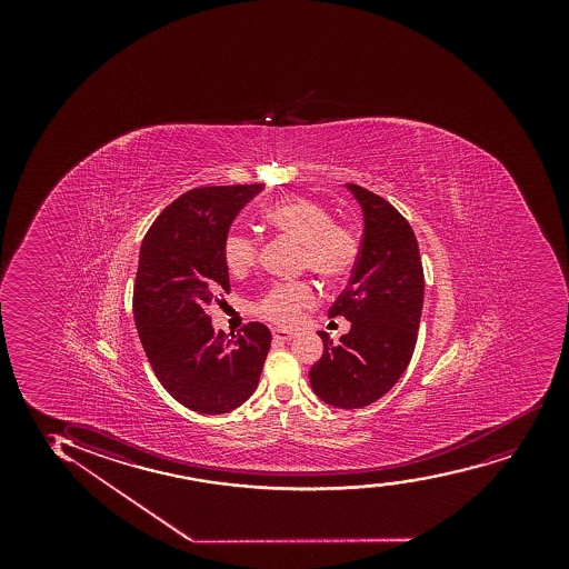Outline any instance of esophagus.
Wrapping results in <instances>:
<instances>
[{"label":"esophagus","instance_id":"obj_1","mask_svg":"<svg viewBox=\"0 0 569 569\" xmlns=\"http://www.w3.org/2000/svg\"><path fill=\"white\" fill-rule=\"evenodd\" d=\"M273 338L279 341H290L295 338V333L288 332V330H281V328H274Z\"/></svg>","mask_w":569,"mask_h":569}]
</instances>
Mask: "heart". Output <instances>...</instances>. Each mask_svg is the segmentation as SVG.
Listing matches in <instances>:
<instances>
[{
  "label": "heart",
  "instance_id": "1",
  "mask_svg": "<svg viewBox=\"0 0 569 569\" xmlns=\"http://www.w3.org/2000/svg\"><path fill=\"white\" fill-rule=\"evenodd\" d=\"M263 220L281 236L300 242V266L336 282L349 277L360 256V237L351 226L333 222L330 210L309 197H288L271 204ZM260 242L247 233H229L223 241V263L233 277H242L258 260ZM317 295L306 281L279 282L254 303V313L279 327H292Z\"/></svg>",
  "mask_w": 569,
  "mask_h": 569
}]
</instances>
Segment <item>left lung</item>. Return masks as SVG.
I'll return each instance as SVG.
<instances>
[{"label": "left lung", "instance_id": "obj_1", "mask_svg": "<svg viewBox=\"0 0 569 569\" xmlns=\"http://www.w3.org/2000/svg\"><path fill=\"white\" fill-rule=\"evenodd\" d=\"M347 188L362 207L365 233L349 284L328 317H346L351 330L340 343L319 332L325 353L309 381L327 405L353 410L381 399L410 365L425 279L418 239L405 216L362 186Z\"/></svg>", "mask_w": 569, "mask_h": 569}]
</instances>
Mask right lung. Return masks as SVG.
Returning a JSON list of instances; mask_svg holds the SVG:
<instances>
[{"instance_id": "1", "label": "right lung", "mask_w": 569, "mask_h": 569, "mask_svg": "<svg viewBox=\"0 0 569 569\" xmlns=\"http://www.w3.org/2000/svg\"><path fill=\"white\" fill-rule=\"evenodd\" d=\"M263 183L186 191L157 216L138 256L132 313L161 386L199 413L236 410L256 391L271 332L249 322L226 336L207 315L229 292L223 241Z\"/></svg>"}]
</instances>
